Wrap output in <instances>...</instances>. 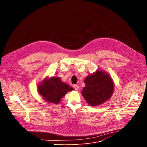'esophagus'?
I'll use <instances>...</instances> for the list:
<instances>
[{"label": "esophagus", "instance_id": "esophagus-1", "mask_svg": "<svg viewBox=\"0 0 147 147\" xmlns=\"http://www.w3.org/2000/svg\"><path fill=\"white\" fill-rule=\"evenodd\" d=\"M73 88L76 90H78V86H77V85H76V84H74V85H73Z\"/></svg>", "mask_w": 147, "mask_h": 147}]
</instances>
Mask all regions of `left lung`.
<instances>
[{"instance_id": "1", "label": "left lung", "mask_w": 147, "mask_h": 147, "mask_svg": "<svg viewBox=\"0 0 147 147\" xmlns=\"http://www.w3.org/2000/svg\"><path fill=\"white\" fill-rule=\"evenodd\" d=\"M86 86L81 94L91 107H98L109 100L114 91V82L109 74L98 70L88 76L84 80Z\"/></svg>"}]
</instances>
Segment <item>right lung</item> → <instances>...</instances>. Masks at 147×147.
<instances>
[{
  "mask_svg": "<svg viewBox=\"0 0 147 147\" xmlns=\"http://www.w3.org/2000/svg\"><path fill=\"white\" fill-rule=\"evenodd\" d=\"M38 93L45 101L57 104L68 92L74 90L67 84L61 81L59 77H46L38 86Z\"/></svg>",
  "mask_w": 147,
  "mask_h": 147,
  "instance_id": "add662e5",
  "label": "right lung"
}]
</instances>
